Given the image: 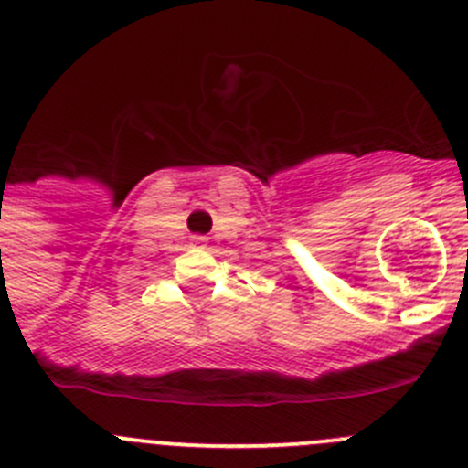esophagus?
I'll list each match as a JSON object with an SVG mask.
<instances>
[{
	"instance_id": "esophagus-1",
	"label": "esophagus",
	"mask_w": 468,
	"mask_h": 468,
	"mask_svg": "<svg viewBox=\"0 0 468 468\" xmlns=\"http://www.w3.org/2000/svg\"><path fill=\"white\" fill-rule=\"evenodd\" d=\"M194 244H206L207 242V238H203V235H194Z\"/></svg>"
}]
</instances>
